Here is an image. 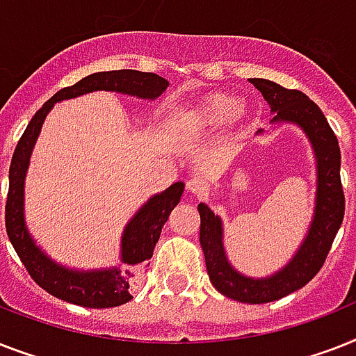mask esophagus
Masks as SVG:
<instances>
[{"instance_id":"1","label":"esophagus","mask_w":356,"mask_h":356,"mask_svg":"<svg viewBox=\"0 0 356 356\" xmlns=\"http://www.w3.org/2000/svg\"><path fill=\"white\" fill-rule=\"evenodd\" d=\"M187 191L196 196H204L206 195V184L198 180V178H191V180L187 181Z\"/></svg>"}]
</instances>
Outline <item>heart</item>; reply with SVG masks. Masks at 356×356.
<instances>
[{
    "instance_id": "obj_1",
    "label": "heart",
    "mask_w": 356,
    "mask_h": 356,
    "mask_svg": "<svg viewBox=\"0 0 356 356\" xmlns=\"http://www.w3.org/2000/svg\"><path fill=\"white\" fill-rule=\"evenodd\" d=\"M244 113L243 99L226 92L209 93L202 99L189 118V130L195 134H209L224 129Z\"/></svg>"
}]
</instances>
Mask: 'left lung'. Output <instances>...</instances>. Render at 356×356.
I'll list each match as a JSON object with an SVG mask.
<instances>
[{
	"label": "left lung",
	"mask_w": 356,
	"mask_h": 356,
	"mask_svg": "<svg viewBox=\"0 0 356 356\" xmlns=\"http://www.w3.org/2000/svg\"><path fill=\"white\" fill-rule=\"evenodd\" d=\"M252 82L275 113L272 121L300 124L314 147L318 160L314 220L294 259L266 280H250L232 268L224 255L220 220L206 204H198L200 246L206 257L209 281L220 294L241 303H268L305 286L320 272L343 220L346 196L340 180L338 139L316 102H312L300 90H289L266 79H252Z\"/></svg>",
	"instance_id": "obj_1"
}]
</instances>
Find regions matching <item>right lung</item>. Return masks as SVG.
<instances>
[{
    "label": "right lung",
    "instance_id": "1",
    "mask_svg": "<svg viewBox=\"0 0 356 356\" xmlns=\"http://www.w3.org/2000/svg\"><path fill=\"white\" fill-rule=\"evenodd\" d=\"M169 82L156 73L136 70L99 71L84 76L73 86L62 88L38 112L34 113L25 132L22 134L14 149L10 169H8V193L5 204V226L19 261L25 270L45 292L67 303H75L90 309H108L123 305L132 300L134 286L138 283L139 272L152 257L154 246L160 238L161 227L169 220L170 211L178 206L184 193V184L176 181L161 195L150 198L138 215L130 220L123 235V268L101 270V272H71L34 246L24 222V178L33 145L38 138L42 123L56 101L84 95V93L106 90L141 99H156L167 90Z\"/></svg>",
    "mask_w": 356,
    "mask_h": 356
}]
</instances>
